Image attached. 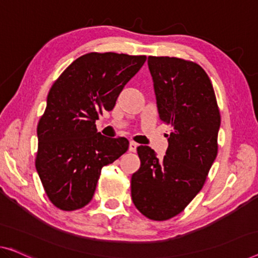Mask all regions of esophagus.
<instances>
[{
    "label": "esophagus",
    "mask_w": 258,
    "mask_h": 258,
    "mask_svg": "<svg viewBox=\"0 0 258 258\" xmlns=\"http://www.w3.org/2000/svg\"><path fill=\"white\" fill-rule=\"evenodd\" d=\"M138 145L137 142H134V141H131L130 142V146H128V149H130V152H137V148H138Z\"/></svg>",
    "instance_id": "1"
}]
</instances>
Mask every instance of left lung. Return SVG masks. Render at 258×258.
<instances>
[{
  "label": "left lung",
  "mask_w": 258,
  "mask_h": 258,
  "mask_svg": "<svg viewBox=\"0 0 258 258\" xmlns=\"http://www.w3.org/2000/svg\"><path fill=\"white\" fill-rule=\"evenodd\" d=\"M159 117L172 127L162 160L139 146L140 169L132 175L134 205L152 220L185 209L205 183L218 154L220 112L213 86L199 64L178 57L148 56Z\"/></svg>",
  "instance_id": "8db88e82"
}]
</instances>
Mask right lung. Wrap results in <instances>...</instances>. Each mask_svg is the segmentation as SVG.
<instances>
[{
	"instance_id": "right-lung-1",
	"label": "right lung",
	"mask_w": 258,
	"mask_h": 258,
	"mask_svg": "<svg viewBox=\"0 0 258 258\" xmlns=\"http://www.w3.org/2000/svg\"><path fill=\"white\" fill-rule=\"evenodd\" d=\"M147 57L88 53L69 64L47 96L37 127L36 168L57 209H82L92 199L101 170L128 149L126 138H106L95 121L116 105L126 83Z\"/></svg>"
}]
</instances>
